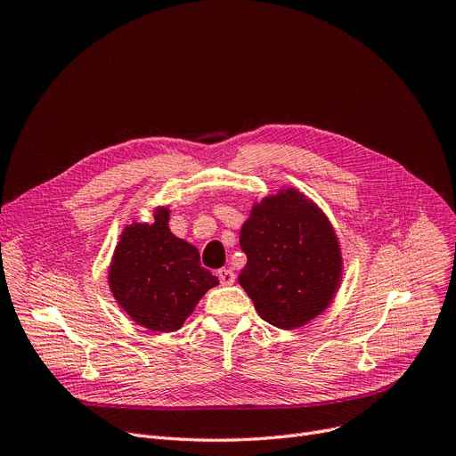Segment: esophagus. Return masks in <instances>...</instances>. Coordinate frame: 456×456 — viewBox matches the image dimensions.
Segmentation results:
<instances>
[{"mask_svg":"<svg viewBox=\"0 0 456 456\" xmlns=\"http://www.w3.org/2000/svg\"><path fill=\"white\" fill-rule=\"evenodd\" d=\"M216 274H219V280L223 286H232L235 281V273L232 269H219V273Z\"/></svg>","mask_w":456,"mask_h":456,"instance_id":"esophagus-1","label":"esophagus"}]
</instances>
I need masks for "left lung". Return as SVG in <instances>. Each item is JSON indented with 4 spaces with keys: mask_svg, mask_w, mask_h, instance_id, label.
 Listing matches in <instances>:
<instances>
[{
    "mask_svg": "<svg viewBox=\"0 0 456 456\" xmlns=\"http://www.w3.org/2000/svg\"><path fill=\"white\" fill-rule=\"evenodd\" d=\"M247 265L240 286L259 317L276 329L305 327L339 289L343 256L324 211L295 187L252 204L240 233Z\"/></svg>",
    "mask_w": 456,
    "mask_h": 456,
    "instance_id": "obj_1",
    "label": "left lung"
}]
</instances>
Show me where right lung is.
<instances>
[{"label": "right lung", "instance_id": "obj_1", "mask_svg": "<svg viewBox=\"0 0 456 456\" xmlns=\"http://www.w3.org/2000/svg\"><path fill=\"white\" fill-rule=\"evenodd\" d=\"M168 219V206H158L151 223L127 224L107 271L118 306L159 334L180 330L200 298L219 284L200 265L199 248L170 232Z\"/></svg>", "mask_w": 456, "mask_h": 456}]
</instances>
